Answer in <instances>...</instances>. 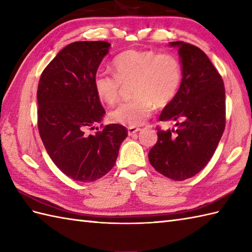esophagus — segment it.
Here are the masks:
<instances>
[{
	"mask_svg": "<svg viewBox=\"0 0 252 252\" xmlns=\"http://www.w3.org/2000/svg\"><path fill=\"white\" fill-rule=\"evenodd\" d=\"M138 131H141L140 127H134V126H130V127H127V134H129V135L135 134V133H137Z\"/></svg>",
	"mask_w": 252,
	"mask_h": 252,
	"instance_id": "obj_1",
	"label": "esophagus"
}]
</instances>
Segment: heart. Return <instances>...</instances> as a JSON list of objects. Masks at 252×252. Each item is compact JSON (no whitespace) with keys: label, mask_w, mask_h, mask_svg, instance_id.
<instances>
[{"label":"heart","mask_w":252,"mask_h":252,"mask_svg":"<svg viewBox=\"0 0 252 252\" xmlns=\"http://www.w3.org/2000/svg\"><path fill=\"white\" fill-rule=\"evenodd\" d=\"M116 74L98 72L93 79L96 95L108 105L119 100L126 88L134 96L109 114L112 122L138 126L152 116L155 105L164 107L178 95L183 78L180 61L174 55L154 51L127 50L112 62Z\"/></svg>","instance_id":"1"}]
</instances>
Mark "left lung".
Masks as SVG:
<instances>
[{
	"label": "left lung",
	"instance_id": "1",
	"mask_svg": "<svg viewBox=\"0 0 252 252\" xmlns=\"http://www.w3.org/2000/svg\"><path fill=\"white\" fill-rule=\"evenodd\" d=\"M178 47L183 78L178 95L163 108L160 121L175 127L158 129L148 159L159 173L174 181L196 175L210 161L225 129V89L220 73L199 47L170 42Z\"/></svg>",
	"mask_w": 252,
	"mask_h": 252
}]
</instances>
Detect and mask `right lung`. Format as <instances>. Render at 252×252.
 <instances>
[{"instance_id":"1","label":"right lung","mask_w":252,"mask_h":252,"mask_svg":"<svg viewBox=\"0 0 252 252\" xmlns=\"http://www.w3.org/2000/svg\"><path fill=\"white\" fill-rule=\"evenodd\" d=\"M109 47L105 41L68 44L46 66L37 87L41 140L57 168L78 182H94L108 173L127 136L117 123L95 134L89 132L105 115L93 79Z\"/></svg>"}]
</instances>
